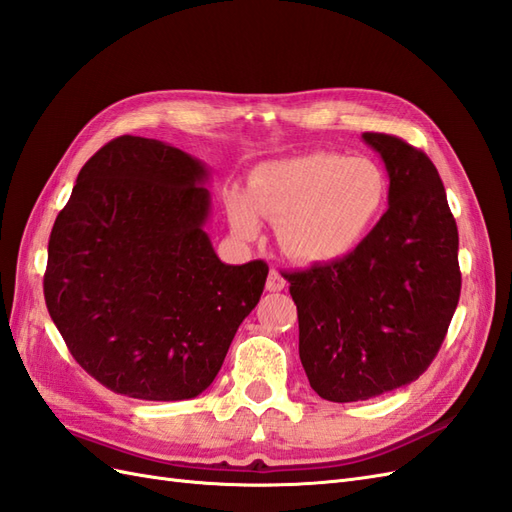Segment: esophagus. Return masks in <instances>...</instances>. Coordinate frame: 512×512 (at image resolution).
<instances>
[{"instance_id": "34e87169", "label": "esophagus", "mask_w": 512, "mask_h": 512, "mask_svg": "<svg viewBox=\"0 0 512 512\" xmlns=\"http://www.w3.org/2000/svg\"><path fill=\"white\" fill-rule=\"evenodd\" d=\"M286 288V280H284V275L277 271V269H271L269 271V277H267V290L269 292H280V290H284Z\"/></svg>"}]
</instances>
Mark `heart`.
Returning <instances> with one entry per match:
<instances>
[{"label": "heart", "mask_w": 512, "mask_h": 512, "mask_svg": "<svg viewBox=\"0 0 512 512\" xmlns=\"http://www.w3.org/2000/svg\"><path fill=\"white\" fill-rule=\"evenodd\" d=\"M386 200L389 177L378 162L316 151L260 164L245 194H226V211L241 239H254L267 218L280 222L277 237L292 258L331 262L369 235Z\"/></svg>", "instance_id": "obj_1"}]
</instances>
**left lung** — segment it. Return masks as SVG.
<instances>
[{
  "mask_svg": "<svg viewBox=\"0 0 512 512\" xmlns=\"http://www.w3.org/2000/svg\"><path fill=\"white\" fill-rule=\"evenodd\" d=\"M363 141L389 175V209L348 256L284 275L307 380L337 404L421 376L461 292L457 224L436 166L397 136L365 132Z\"/></svg>",
  "mask_w": 512,
  "mask_h": 512,
  "instance_id": "left-lung-1",
  "label": "left lung"
}]
</instances>
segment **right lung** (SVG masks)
I'll use <instances>...</instances> for the list:
<instances>
[{"instance_id": "add662e5", "label": "right lung", "mask_w": 512, "mask_h": 512, "mask_svg": "<svg viewBox=\"0 0 512 512\" xmlns=\"http://www.w3.org/2000/svg\"><path fill=\"white\" fill-rule=\"evenodd\" d=\"M207 181L190 153L119 136L87 160L57 215L46 307L76 363L119 395H200L260 301L267 262L226 265L205 232Z\"/></svg>"}]
</instances>
